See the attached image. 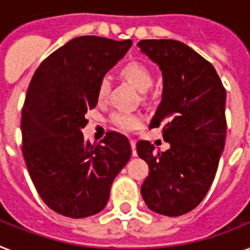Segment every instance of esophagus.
Masks as SVG:
<instances>
[{
  "label": "esophagus",
  "mask_w": 250,
  "mask_h": 250,
  "mask_svg": "<svg viewBox=\"0 0 250 250\" xmlns=\"http://www.w3.org/2000/svg\"><path fill=\"white\" fill-rule=\"evenodd\" d=\"M135 144L137 142L134 139H130V146H131V149H133V156H137V150H135Z\"/></svg>",
  "instance_id": "esophagus-1"
}]
</instances>
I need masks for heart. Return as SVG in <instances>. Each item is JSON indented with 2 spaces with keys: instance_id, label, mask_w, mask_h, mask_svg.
<instances>
[{
  "instance_id": "1",
  "label": "heart",
  "mask_w": 250,
  "mask_h": 250,
  "mask_svg": "<svg viewBox=\"0 0 250 250\" xmlns=\"http://www.w3.org/2000/svg\"><path fill=\"white\" fill-rule=\"evenodd\" d=\"M120 74L124 79L133 84L140 92H147L150 86L153 85V74L146 63L140 61H130L121 67ZM111 84L107 78L100 80L97 86V100L100 102H104L110 94ZM111 121L115 126L124 131L137 129L142 123V119L137 115L127 112H115L111 117Z\"/></svg>"
}]
</instances>
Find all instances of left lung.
<instances>
[{"mask_svg": "<svg viewBox=\"0 0 250 250\" xmlns=\"http://www.w3.org/2000/svg\"><path fill=\"white\" fill-rule=\"evenodd\" d=\"M140 51L160 66L162 101L149 127L162 125L166 152L147 140L137 152L149 166L142 197L149 209L176 217L194 209L209 190L226 138V90L211 62L174 39H143Z\"/></svg>", "mask_w": 250, "mask_h": 250, "instance_id": "obj_1", "label": "left lung"}]
</instances>
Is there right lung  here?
I'll return each mask as SVG.
<instances>
[{"label": "right lung", "mask_w": 250, "mask_h": 250, "mask_svg": "<svg viewBox=\"0 0 250 250\" xmlns=\"http://www.w3.org/2000/svg\"><path fill=\"white\" fill-rule=\"evenodd\" d=\"M133 42L78 37L56 49L33 75L21 112L22 156L39 197L71 218L106 207L113 179L127 164V138L110 131L84 140L85 113L97 106V86Z\"/></svg>", "instance_id": "1"}]
</instances>
